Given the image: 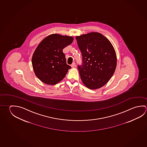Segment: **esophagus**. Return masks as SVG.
Here are the masks:
<instances>
[{"instance_id": "esophagus-1", "label": "esophagus", "mask_w": 147, "mask_h": 147, "mask_svg": "<svg viewBox=\"0 0 147 147\" xmlns=\"http://www.w3.org/2000/svg\"><path fill=\"white\" fill-rule=\"evenodd\" d=\"M71 67H75L76 66V65H75V62H73L72 64L71 65Z\"/></svg>"}]
</instances>
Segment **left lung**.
<instances>
[{
	"label": "left lung",
	"instance_id": "left-lung-1",
	"mask_svg": "<svg viewBox=\"0 0 147 147\" xmlns=\"http://www.w3.org/2000/svg\"><path fill=\"white\" fill-rule=\"evenodd\" d=\"M76 39L83 58V65L78 66L82 81L90 89L100 88L116 70L117 55L113 45L96 32L76 36Z\"/></svg>",
	"mask_w": 147,
	"mask_h": 147
}]
</instances>
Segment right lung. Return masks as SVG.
<instances>
[{
  "mask_svg": "<svg viewBox=\"0 0 147 147\" xmlns=\"http://www.w3.org/2000/svg\"><path fill=\"white\" fill-rule=\"evenodd\" d=\"M73 39V36L52 34L36 47L32 57V65L36 77L44 84H57L71 68L67 64L63 49L71 44Z\"/></svg>",
  "mask_w": 147,
  "mask_h": 147,
  "instance_id": "add662e5",
  "label": "right lung"
}]
</instances>
